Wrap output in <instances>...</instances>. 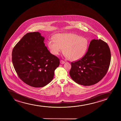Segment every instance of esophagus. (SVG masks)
Returning <instances> with one entry per match:
<instances>
[{
  "label": "esophagus",
  "mask_w": 121,
  "mask_h": 121,
  "mask_svg": "<svg viewBox=\"0 0 121 121\" xmlns=\"http://www.w3.org/2000/svg\"><path fill=\"white\" fill-rule=\"evenodd\" d=\"M60 63H61V64H64L65 63V61L61 60L60 61Z\"/></svg>",
  "instance_id": "esophagus-1"
}]
</instances>
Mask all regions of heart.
<instances>
[{"label": "heart", "instance_id": "b5f03b06", "mask_svg": "<svg viewBox=\"0 0 121 121\" xmlns=\"http://www.w3.org/2000/svg\"><path fill=\"white\" fill-rule=\"evenodd\" d=\"M89 41L87 38L74 33H58L55 39L48 43V46L52 54L58 55L64 48L65 56L71 61L81 60L88 51Z\"/></svg>", "mask_w": 121, "mask_h": 121}]
</instances>
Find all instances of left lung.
Segmentation results:
<instances>
[{"mask_svg":"<svg viewBox=\"0 0 121 121\" xmlns=\"http://www.w3.org/2000/svg\"><path fill=\"white\" fill-rule=\"evenodd\" d=\"M110 61L111 52L108 44L100 39H93L84 56L71 63L70 76L78 84H95L106 75Z\"/></svg>","mask_w":121,"mask_h":121,"instance_id":"8db88e82","label":"left lung"}]
</instances>
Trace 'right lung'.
<instances>
[{"label":"right lung","instance_id":"right-lung-1","mask_svg":"<svg viewBox=\"0 0 121 121\" xmlns=\"http://www.w3.org/2000/svg\"><path fill=\"white\" fill-rule=\"evenodd\" d=\"M45 38L38 32L24 35L13 49L12 61L22 81L30 86L40 88L53 79L60 60L45 46Z\"/></svg>","mask_w":121,"mask_h":121}]
</instances>
